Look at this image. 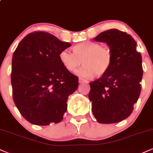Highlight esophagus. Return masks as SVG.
<instances>
[{
  "label": "esophagus",
  "instance_id": "34e87169",
  "mask_svg": "<svg viewBox=\"0 0 153 153\" xmlns=\"http://www.w3.org/2000/svg\"><path fill=\"white\" fill-rule=\"evenodd\" d=\"M79 82H80V83H83V82H88V81L86 80H85V79L80 78H79Z\"/></svg>",
  "mask_w": 153,
  "mask_h": 153
}]
</instances>
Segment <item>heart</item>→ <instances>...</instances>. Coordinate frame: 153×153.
<instances>
[{
  "mask_svg": "<svg viewBox=\"0 0 153 153\" xmlns=\"http://www.w3.org/2000/svg\"><path fill=\"white\" fill-rule=\"evenodd\" d=\"M113 59V51L110 47L91 41L75 45L73 52L63 50L59 53V59L68 71H75L82 63L83 67L78 73L85 77L105 75L110 69Z\"/></svg>",
  "mask_w": 153,
  "mask_h": 153,
  "instance_id": "heart-1",
  "label": "heart"
}]
</instances>
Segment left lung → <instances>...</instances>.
<instances>
[{
	"mask_svg": "<svg viewBox=\"0 0 153 153\" xmlns=\"http://www.w3.org/2000/svg\"><path fill=\"white\" fill-rule=\"evenodd\" d=\"M94 39L106 42L114 59L106 74L90 82L93 114L101 124L119 122L129 117L141 92V54L132 36L118 29L103 31Z\"/></svg>",
	"mask_w": 153,
	"mask_h": 153,
	"instance_id": "8db88e82",
	"label": "left lung"
}]
</instances>
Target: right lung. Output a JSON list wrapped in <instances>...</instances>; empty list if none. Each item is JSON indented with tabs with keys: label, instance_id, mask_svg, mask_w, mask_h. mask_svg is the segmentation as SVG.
<instances>
[{
	"label": "right lung",
	"instance_id": "add662e5",
	"mask_svg": "<svg viewBox=\"0 0 153 153\" xmlns=\"http://www.w3.org/2000/svg\"><path fill=\"white\" fill-rule=\"evenodd\" d=\"M45 31L27 34L12 57L11 85L15 105L24 119L39 126L60 122L68 96L78 77L63 66L59 53L71 47Z\"/></svg>",
	"mask_w": 153,
	"mask_h": 153
}]
</instances>
